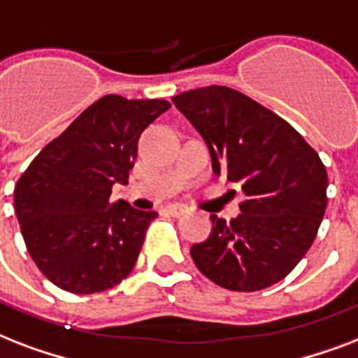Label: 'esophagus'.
<instances>
[{
    "label": "esophagus",
    "instance_id": "1",
    "mask_svg": "<svg viewBox=\"0 0 358 358\" xmlns=\"http://www.w3.org/2000/svg\"><path fill=\"white\" fill-rule=\"evenodd\" d=\"M164 210L168 213V215H171V217H182V215H187L188 213V207H185V205H179V203H173V205H168Z\"/></svg>",
    "mask_w": 358,
    "mask_h": 358
}]
</instances>
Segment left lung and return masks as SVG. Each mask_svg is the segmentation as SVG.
Returning a JSON list of instances; mask_svg holds the SVG:
<instances>
[{
	"label": "left lung",
	"instance_id": "1",
	"mask_svg": "<svg viewBox=\"0 0 358 358\" xmlns=\"http://www.w3.org/2000/svg\"><path fill=\"white\" fill-rule=\"evenodd\" d=\"M209 145L213 170L241 182V215H213V231L190 248L196 267L231 292L276 284L306 256L327 209L325 164L292 124L226 85L171 99Z\"/></svg>",
	"mask_w": 358,
	"mask_h": 358
}]
</instances>
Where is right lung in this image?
<instances>
[{
  "label": "right lung",
  "instance_id": "obj_1",
  "mask_svg": "<svg viewBox=\"0 0 358 358\" xmlns=\"http://www.w3.org/2000/svg\"><path fill=\"white\" fill-rule=\"evenodd\" d=\"M162 99L106 95L44 145L15 187V213L29 256L54 285L106 292L134 268L155 210L110 201L127 182L145 127L170 110Z\"/></svg>",
  "mask_w": 358,
  "mask_h": 358
}]
</instances>
